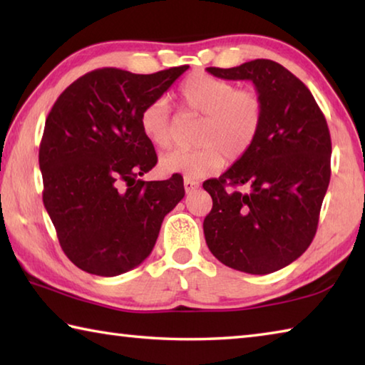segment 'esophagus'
Masks as SVG:
<instances>
[{"instance_id":"1","label":"esophagus","mask_w":365,"mask_h":365,"mask_svg":"<svg viewBox=\"0 0 365 365\" xmlns=\"http://www.w3.org/2000/svg\"><path fill=\"white\" fill-rule=\"evenodd\" d=\"M183 185H185V191H187V193H191V191H193V190H196L197 187H200V182L193 180V178H188V177H185Z\"/></svg>"}]
</instances>
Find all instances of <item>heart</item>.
<instances>
[{"mask_svg": "<svg viewBox=\"0 0 365 365\" xmlns=\"http://www.w3.org/2000/svg\"><path fill=\"white\" fill-rule=\"evenodd\" d=\"M177 100L187 113L202 115L196 150H177L159 160L165 174L201 178L217 172L227 160L242 159L256 143L264 122V101L256 90L238 86L209 73H191L178 86ZM138 125L145 138L160 150L174 141L172 115L163 98L141 109Z\"/></svg>", "mask_w": 365, "mask_h": 365, "instance_id": "heart-1", "label": "heart"}]
</instances>
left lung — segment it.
Masks as SVG:
<instances>
[{"label":"left lung","instance_id":"1","mask_svg":"<svg viewBox=\"0 0 365 365\" xmlns=\"http://www.w3.org/2000/svg\"><path fill=\"white\" fill-rule=\"evenodd\" d=\"M224 80H250L264 101L256 143L219 178L202 183L212 197L206 215L207 248L222 264L265 275L296 261L317 230L330 182L331 140L307 86L270 59L220 69ZM246 184V194L233 190Z\"/></svg>","mask_w":365,"mask_h":365}]
</instances>
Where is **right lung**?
<instances>
[{
	"mask_svg": "<svg viewBox=\"0 0 365 365\" xmlns=\"http://www.w3.org/2000/svg\"><path fill=\"white\" fill-rule=\"evenodd\" d=\"M188 66L156 73L104 67L77 78L46 117L38 163L43 205L66 256L115 277L151 255L160 224L185 196L183 178L145 182L158 163L138 117Z\"/></svg>",
	"mask_w": 365,
	"mask_h": 365,
	"instance_id": "add662e5",
	"label": "right lung"
}]
</instances>
